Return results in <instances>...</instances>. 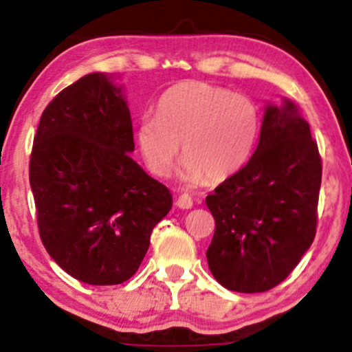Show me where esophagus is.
Instances as JSON below:
<instances>
[{"instance_id":"esophagus-1","label":"esophagus","mask_w":352,"mask_h":352,"mask_svg":"<svg viewBox=\"0 0 352 352\" xmlns=\"http://www.w3.org/2000/svg\"><path fill=\"white\" fill-rule=\"evenodd\" d=\"M176 206L181 208V210H190L192 206V198L190 195H186V192H184V195H179L176 199Z\"/></svg>"}]
</instances>
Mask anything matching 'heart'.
Returning <instances> with one entry per match:
<instances>
[{"label":"heart","instance_id":"b5f03b06","mask_svg":"<svg viewBox=\"0 0 352 352\" xmlns=\"http://www.w3.org/2000/svg\"><path fill=\"white\" fill-rule=\"evenodd\" d=\"M262 131V114L250 97L225 87L184 82L161 96L156 117L138 127V146L147 168L168 176L181 151L179 177L190 186L225 181L250 161Z\"/></svg>","mask_w":352,"mask_h":352}]
</instances>
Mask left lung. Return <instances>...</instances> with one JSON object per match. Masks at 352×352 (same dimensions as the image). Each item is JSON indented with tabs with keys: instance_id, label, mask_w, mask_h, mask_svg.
<instances>
[{
	"instance_id": "left-lung-1",
	"label": "left lung",
	"mask_w": 352,
	"mask_h": 352,
	"mask_svg": "<svg viewBox=\"0 0 352 352\" xmlns=\"http://www.w3.org/2000/svg\"><path fill=\"white\" fill-rule=\"evenodd\" d=\"M322 161L297 105H267L256 151L206 196L211 274L228 290L265 292L285 280L316 236Z\"/></svg>"
}]
</instances>
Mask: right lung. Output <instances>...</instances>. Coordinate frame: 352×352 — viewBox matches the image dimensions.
I'll return each mask as SVG.
<instances>
[{
	"label": "right lung",
	"mask_w": 352,
	"mask_h": 352,
	"mask_svg": "<svg viewBox=\"0 0 352 352\" xmlns=\"http://www.w3.org/2000/svg\"><path fill=\"white\" fill-rule=\"evenodd\" d=\"M132 151L129 107L104 74L63 89L33 139L30 186L43 247L90 285L129 280L173 206L168 188L132 160Z\"/></svg>",
	"instance_id": "1"
}]
</instances>
